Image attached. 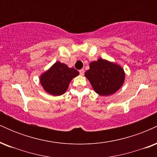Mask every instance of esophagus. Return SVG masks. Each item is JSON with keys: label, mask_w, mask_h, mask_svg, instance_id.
<instances>
[{"label": "esophagus", "mask_w": 157, "mask_h": 157, "mask_svg": "<svg viewBox=\"0 0 157 157\" xmlns=\"http://www.w3.org/2000/svg\"><path fill=\"white\" fill-rule=\"evenodd\" d=\"M80 75H84V73H85V71H84V69H80Z\"/></svg>", "instance_id": "esophagus-1"}]
</instances>
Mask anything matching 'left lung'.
Wrapping results in <instances>:
<instances>
[{"label":"left lung","instance_id":"1","mask_svg":"<svg viewBox=\"0 0 157 157\" xmlns=\"http://www.w3.org/2000/svg\"><path fill=\"white\" fill-rule=\"evenodd\" d=\"M85 73L94 90L101 96H109L120 89L125 80L123 69L116 63L98 59L89 64Z\"/></svg>","mask_w":157,"mask_h":157}]
</instances>
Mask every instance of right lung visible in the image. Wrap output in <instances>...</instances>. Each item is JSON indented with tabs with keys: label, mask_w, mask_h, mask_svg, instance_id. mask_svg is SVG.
Segmentation results:
<instances>
[{
	"label": "right lung",
	"mask_w": 157,
	"mask_h": 157,
	"mask_svg": "<svg viewBox=\"0 0 157 157\" xmlns=\"http://www.w3.org/2000/svg\"><path fill=\"white\" fill-rule=\"evenodd\" d=\"M78 75V71L75 68H68L67 65L56 62L41 75L40 81L46 92L59 96L66 92L71 80Z\"/></svg>",
	"instance_id": "obj_1"
}]
</instances>
